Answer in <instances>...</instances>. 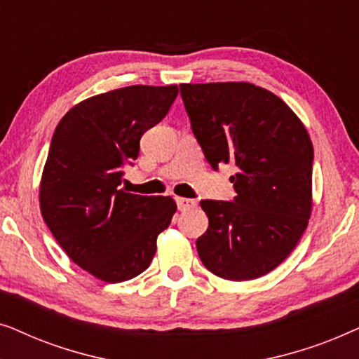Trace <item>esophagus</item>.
I'll use <instances>...</instances> for the list:
<instances>
[{"mask_svg": "<svg viewBox=\"0 0 359 359\" xmlns=\"http://www.w3.org/2000/svg\"><path fill=\"white\" fill-rule=\"evenodd\" d=\"M176 205H178V210H188L196 208V201L194 199H188V198H176Z\"/></svg>", "mask_w": 359, "mask_h": 359, "instance_id": "esophagus-1", "label": "esophagus"}]
</instances>
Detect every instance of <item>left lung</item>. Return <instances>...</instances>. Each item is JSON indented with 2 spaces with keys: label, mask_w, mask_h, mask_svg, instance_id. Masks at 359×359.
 <instances>
[{
  "label": "left lung",
  "mask_w": 359,
  "mask_h": 359,
  "mask_svg": "<svg viewBox=\"0 0 359 359\" xmlns=\"http://www.w3.org/2000/svg\"><path fill=\"white\" fill-rule=\"evenodd\" d=\"M180 90L208 163L237 166L233 201H201L209 219L196 240L201 262L230 281L263 276L287 258L311 217V137L286 102L252 83Z\"/></svg>",
  "instance_id": "obj_1"
}]
</instances>
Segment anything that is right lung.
Instances as JSON below:
<instances>
[{"label":"right lung","instance_id":"right-lung-1","mask_svg":"<svg viewBox=\"0 0 359 359\" xmlns=\"http://www.w3.org/2000/svg\"><path fill=\"white\" fill-rule=\"evenodd\" d=\"M178 86H127L72 107L53 132L41 212L58 245L93 276L121 283L150 266L176 212L170 196L121 189L140 137L168 114Z\"/></svg>","mask_w":359,"mask_h":359}]
</instances>
